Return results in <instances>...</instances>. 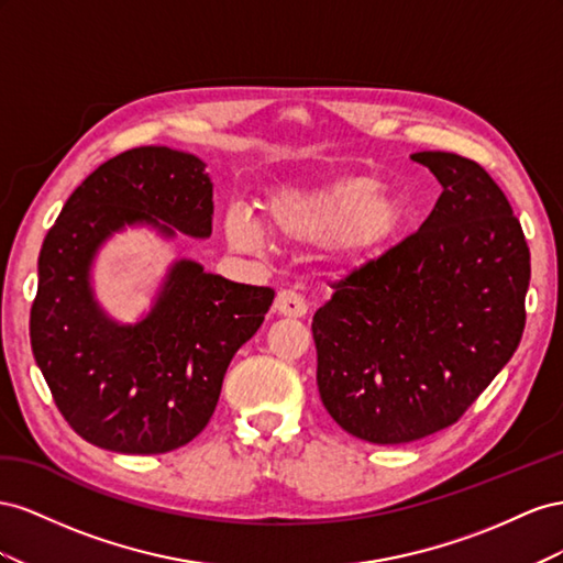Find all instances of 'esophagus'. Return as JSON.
Segmentation results:
<instances>
[{
	"label": "esophagus",
	"mask_w": 563,
	"mask_h": 563,
	"mask_svg": "<svg viewBox=\"0 0 563 563\" xmlns=\"http://www.w3.org/2000/svg\"><path fill=\"white\" fill-rule=\"evenodd\" d=\"M273 311L287 318H301L307 316L309 307H307V299L297 295L295 290H280L276 301H273Z\"/></svg>",
	"instance_id": "obj_1"
}]
</instances>
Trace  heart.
Listing matches in <instances>:
<instances>
[{
	"mask_svg": "<svg viewBox=\"0 0 563 563\" xmlns=\"http://www.w3.org/2000/svg\"><path fill=\"white\" fill-rule=\"evenodd\" d=\"M266 229L292 243H325L336 262L358 264L389 247L408 221V205L373 176H344L323 186L283 188L264 210ZM223 233L235 250L264 245V229L250 212L231 210Z\"/></svg>",
	"mask_w": 563,
	"mask_h": 563,
	"instance_id": "obj_1",
	"label": "heart"
}]
</instances>
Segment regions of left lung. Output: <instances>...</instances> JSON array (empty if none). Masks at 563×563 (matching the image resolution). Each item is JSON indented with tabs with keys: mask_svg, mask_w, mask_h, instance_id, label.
I'll return each mask as SVG.
<instances>
[{
	"mask_svg": "<svg viewBox=\"0 0 563 563\" xmlns=\"http://www.w3.org/2000/svg\"><path fill=\"white\" fill-rule=\"evenodd\" d=\"M443 192L420 231L334 285L313 316L318 391L356 439L396 445L457 422L517 351L531 252L488 172L422 151Z\"/></svg>",
	"mask_w": 563,
	"mask_h": 563,
	"instance_id": "8db88e82",
	"label": "left lung"
}]
</instances>
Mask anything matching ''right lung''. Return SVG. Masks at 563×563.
<instances>
[{"instance_id":"add662e5","label":"right lung","mask_w":563,"mask_h":563,"mask_svg":"<svg viewBox=\"0 0 563 563\" xmlns=\"http://www.w3.org/2000/svg\"><path fill=\"white\" fill-rule=\"evenodd\" d=\"M192 153L141 146L77 186L44 238L30 344L60 415L85 441L126 455L169 453L210 422L235 351L260 330L271 287L169 264L136 323L96 299L91 268L126 229L212 235V179Z\"/></svg>"}]
</instances>
